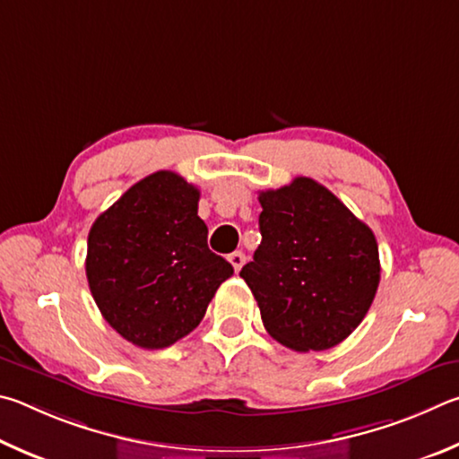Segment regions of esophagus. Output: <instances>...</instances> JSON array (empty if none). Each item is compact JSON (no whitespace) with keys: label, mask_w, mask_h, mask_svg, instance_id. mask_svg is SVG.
<instances>
[{"label":"esophagus","mask_w":459,"mask_h":459,"mask_svg":"<svg viewBox=\"0 0 459 459\" xmlns=\"http://www.w3.org/2000/svg\"><path fill=\"white\" fill-rule=\"evenodd\" d=\"M228 260H230L231 266H234V272H239L244 266V262H246V255H244V252H231L228 255Z\"/></svg>","instance_id":"obj_1"}]
</instances>
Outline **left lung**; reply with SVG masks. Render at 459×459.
<instances>
[{
    "label": "left lung",
    "instance_id": "obj_1",
    "mask_svg": "<svg viewBox=\"0 0 459 459\" xmlns=\"http://www.w3.org/2000/svg\"><path fill=\"white\" fill-rule=\"evenodd\" d=\"M262 244L239 276L272 339L299 352L326 351L363 323L381 280L367 223L310 177L260 191Z\"/></svg>",
    "mask_w": 459,
    "mask_h": 459
}]
</instances>
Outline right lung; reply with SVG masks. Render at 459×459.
I'll list each match as a JSON object with an SVG mask.
<instances>
[{
    "mask_svg": "<svg viewBox=\"0 0 459 459\" xmlns=\"http://www.w3.org/2000/svg\"><path fill=\"white\" fill-rule=\"evenodd\" d=\"M199 189L173 171L134 183L88 234L86 278L96 307L115 331L141 349H165L205 316L231 274L207 247L197 215Z\"/></svg>",
    "mask_w": 459,
    "mask_h": 459,
    "instance_id": "add662e5",
    "label": "right lung"
}]
</instances>
